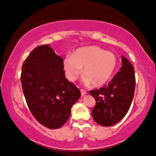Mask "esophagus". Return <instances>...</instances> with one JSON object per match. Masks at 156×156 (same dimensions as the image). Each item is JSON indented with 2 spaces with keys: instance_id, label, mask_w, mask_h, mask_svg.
<instances>
[{
  "instance_id": "esophagus-1",
  "label": "esophagus",
  "mask_w": 156,
  "mask_h": 156,
  "mask_svg": "<svg viewBox=\"0 0 156 156\" xmlns=\"http://www.w3.org/2000/svg\"><path fill=\"white\" fill-rule=\"evenodd\" d=\"M80 92H81V95L82 96H85V95L87 94V92H86V91H84V90H83V89H80Z\"/></svg>"
}]
</instances>
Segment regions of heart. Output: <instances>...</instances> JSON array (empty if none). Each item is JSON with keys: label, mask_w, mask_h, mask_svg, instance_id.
I'll list each match as a JSON object with an SVG mask.
<instances>
[{"label": "heart", "mask_w": 156, "mask_h": 156, "mask_svg": "<svg viewBox=\"0 0 156 156\" xmlns=\"http://www.w3.org/2000/svg\"><path fill=\"white\" fill-rule=\"evenodd\" d=\"M63 69L69 80L74 81L83 72L84 82L95 87L103 86L110 80L114 73L117 60L113 53L98 46L80 47L72 56H66Z\"/></svg>", "instance_id": "heart-1"}]
</instances>
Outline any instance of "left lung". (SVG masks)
I'll return each mask as SVG.
<instances>
[{"instance_id":"1","label":"left lung","mask_w":156,"mask_h":156,"mask_svg":"<svg viewBox=\"0 0 156 156\" xmlns=\"http://www.w3.org/2000/svg\"><path fill=\"white\" fill-rule=\"evenodd\" d=\"M122 58L120 71L109 84L97 90L89 91L96 105L91 114L100 125L110 126L122 119L130 108L136 87L133 65L125 57Z\"/></svg>"}]
</instances>
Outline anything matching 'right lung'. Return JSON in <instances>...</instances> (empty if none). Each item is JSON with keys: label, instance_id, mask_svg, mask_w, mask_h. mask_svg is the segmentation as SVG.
<instances>
[{"label": "right lung", "instance_id": "1", "mask_svg": "<svg viewBox=\"0 0 156 156\" xmlns=\"http://www.w3.org/2000/svg\"><path fill=\"white\" fill-rule=\"evenodd\" d=\"M63 59L49 44L34 49L22 67L20 80L29 109L38 122L58 129L69 118L80 90L65 78Z\"/></svg>", "mask_w": 156, "mask_h": 156}]
</instances>
